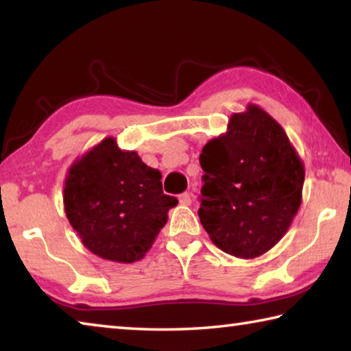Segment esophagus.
<instances>
[{"label": "esophagus", "mask_w": 351, "mask_h": 351, "mask_svg": "<svg viewBox=\"0 0 351 351\" xmlns=\"http://www.w3.org/2000/svg\"><path fill=\"white\" fill-rule=\"evenodd\" d=\"M180 203L182 206H190L192 204V198H190L189 193H182V195H180Z\"/></svg>", "instance_id": "34e87169"}]
</instances>
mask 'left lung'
<instances>
[{"instance_id": "1", "label": "left lung", "mask_w": 351, "mask_h": 351, "mask_svg": "<svg viewBox=\"0 0 351 351\" xmlns=\"http://www.w3.org/2000/svg\"><path fill=\"white\" fill-rule=\"evenodd\" d=\"M198 215L213 245L255 258L287 234L302 203L305 169L285 130L257 105L230 116L199 154Z\"/></svg>"}]
</instances>
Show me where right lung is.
Here are the masks:
<instances>
[{
    "label": "right lung",
    "mask_w": 351,
    "mask_h": 351,
    "mask_svg": "<svg viewBox=\"0 0 351 351\" xmlns=\"http://www.w3.org/2000/svg\"><path fill=\"white\" fill-rule=\"evenodd\" d=\"M161 171L106 138L71 165L63 189L69 224L93 254L119 263L144 257L178 199Z\"/></svg>",
    "instance_id": "right-lung-1"
}]
</instances>
